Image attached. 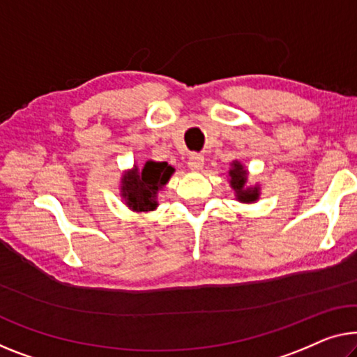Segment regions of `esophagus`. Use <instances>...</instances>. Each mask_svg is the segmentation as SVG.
Here are the masks:
<instances>
[{
    "instance_id": "34e87169",
    "label": "esophagus",
    "mask_w": 357,
    "mask_h": 357,
    "mask_svg": "<svg viewBox=\"0 0 357 357\" xmlns=\"http://www.w3.org/2000/svg\"><path fill=\"white\" fill-rule=\"evenodd\" d=\"M188 165H189L190 169H194V172H199V169H202V167H204V155H202V153H197V152L190 153Z\"/></svg>"
}]
</instances>
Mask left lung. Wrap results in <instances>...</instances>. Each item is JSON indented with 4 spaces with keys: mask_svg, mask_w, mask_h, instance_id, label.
Here are the masks:
<instances>
[{
    "mask_svg": "<svg viewBox=\"0 0 357 357\" xmlns=\"http://www.w3.org/2000/svg\"><path fill=\"white\" fill-rule=\"evenodd\" d=\"M231 176V185L234 190L237 192V199L241 202H255L258 199V189H243V184H245V176L247 172L238 162L234 163V168L229 172Z\"/></svg>",
    "mask_w": 357,
    "mask_h": 357,
    "instance_id": "left-lung-1",
    "label": "left lung"
}]
</instances>
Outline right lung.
I'll use <instances>...</instances> for the list:
<instances>
[{
	"mask_svg": "<svg viewBox=\"0 0 357 357\" xmlns=\"http://www.w3.org/2000/svg\"><path fill=\"white\" fill-rule=\"evenodd\" d=\"M174 169L167 162H147L144 168H136L123 176V197L132 210L149 211L157 206L158 189L168 183Z\"/></svg>",
	"mask_w": 357,
	"mask_h": 357,
	"instance_id": "right-lung-1",
	"label": "right lung"
}]
</instances>
